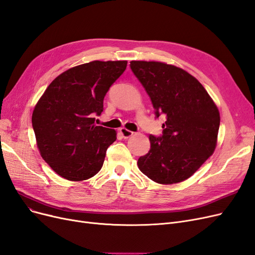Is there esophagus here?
I'll return each instance as SVG.
<instances>
[{
	"label": "esophagus",
	"mask_w": 255,
	"mask_h": 255,
	"mask_svg": "<svg viewBox=\"0 0 255 255\" xmlns=\"http://www.w3.org/2000/svg\"><path fill=\"white\" fill-rule=\"evenodd\" d=\"M119 131H120V134L122 135V137H124L125 139H128V138H129L130 136H133V134H134V131L128 130V129L125 128H121L119 129Z\"/></svg>",
	"instance_id": "1"
}]
</instances>
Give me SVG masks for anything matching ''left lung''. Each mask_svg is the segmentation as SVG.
<instances>
[{
  "label": "left lung",
  "mask_w": 255,
  "mask_h": 255,
  "mask_svg": "<svg viewBox=\"0 0 255 255\" xmlns=\"http://www.w3.org/2000/svg\"><path fill=\"white\" fill-rule=\"evenodd\" d=\"M156 118L165 117L162 135L148 136L151 148L138 168L153 181L172 184L191 177L215 150L221 117L205 87L182 68L155 61H131Z\"/></svg>",
  "instance_id": "left-lung-1"
}]
</instances>
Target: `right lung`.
<instances>
[{
  "instance_id": "obj_1",
  "label": "right lung",
  "mask_w": 255,
  "mask_h": 255,
  "mask_svg": "<svg viewBox=\"0 0 255 255\" xmlns=\"http://www.w3.org/2000/svg\"><path fill=\"white\" fill-rule=\"evenodd\" d=\"M127 61H92L52 81L34 107L32 128L42 158L61 177L86 180L97 174L116 130L95 125L103 99Z\"/></svg>"
}]
</instances>
